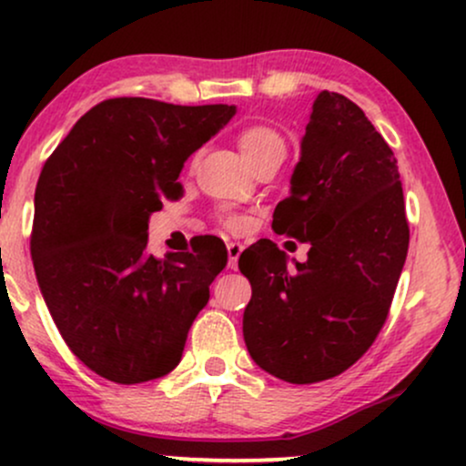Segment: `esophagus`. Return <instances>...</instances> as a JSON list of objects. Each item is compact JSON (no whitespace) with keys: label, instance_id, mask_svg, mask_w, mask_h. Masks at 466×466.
Instances as JSON below:
<instances>
[{"label":"esophagus","instance_id":"obj_1","mask_svg":"<svg viewBox=\"0 0 466 466\" xmlns=\"http://www.w3.org/2000/svg\"><path fill=\"white\" fill-rule=\"evenodd\" d=\"M227 250H228V268H238V259L239 255H242L244 246L239 242H228Z\"/></svg>","mask_w":466,"mask_h":466}]
</instances>
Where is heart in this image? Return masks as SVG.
Masks as SVG:
<instances>
[{
  "mask_svg": "<svg viewBox=\"0 0 466 466\" xmlns=\"http://www.w3.org/2000/svg\"><path fill=\"white\" fill-rule=\"evenodd\" d=\"M238 146L242 150V155L246 161L253 166L255 161H259L261 157H266L268 152H275V150H286V139L283 135L279 133L277 128L266 124H253V126H246V128L239 130L238 135ZM224 224L228 228H244L246 227V218L242 216H227L224 218Z\"/></svg>",
  "mask_w": 466,
  "mask_h": 466,
  "instance_id": "1",
  "label": "heart"
}]
</instances>
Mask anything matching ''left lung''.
I'll return each mask as SVG.
<instances>
[{
    "label": "left lung",
    "mask_w": 466,
    "mask_h": 466,
    "mask_svg": "<svg viewBox=\"0 0 466 466\" xmlns=\"http://www.w3.org/2000/svg\"><path fill=\"white\" fill-rule=\"evenodd\" d=\"M289 185L272 228L308 242V261L288 266L270 239L239 255L253 288L244 340L266 373L316 384L344 373L375 342L410 228L390 146L340 93L320 91L314 100Z\"/></svg>",
    "instance_id": "left-lung-1"
}]
</instances>
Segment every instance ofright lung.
<instances>
[{"instance_id":"right-lung-1","label":"right lung","mask_w":466,"mask_h":466,"mask_svg":"<svg viewBox=\"0 0 466 466\" xmlns=\"http://www.w3.org/2000/svg\"><path fill=\"white\" fill-rule=\"evenodd\" d=\"M233 115L228 104L113 97L82 115L41 169L38 288L71 353L104 380L141 384L180 362L227 248L211 238L157 259L147 220L180 198L183 163Z\"/></svg>"}]
</instances>
